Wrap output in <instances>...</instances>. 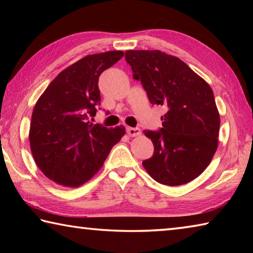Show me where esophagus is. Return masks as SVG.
<instances>
[{
    "instance_id": "34e87169",
    "label": "esophagus",
    "mask_w": 253,
    "mask_h": 253,
    "mask_svg": "<svg viewBox=\"0 0 253 253\" xmlns=\"http://www.w3.org/2000/svg\"><path fill=\"white\" fill-rule=\"evenodd\" d=\"M127 134L130 137H136L140 135V129L139 128H135V127H127Z\"/></svg>"
}]
</instances>
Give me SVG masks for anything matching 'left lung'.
<instances>
[{
	"mask_svg": "<svg viewBox=\"0 0 253 253\" xmlns=\"http://www.w3.org/2000/svg\"><path fill=\"white\" fill-rule=\"evenodd\" d=\"M126 61L153 105L168 107L161 130H145L153 156L144 169L164 185L193 181L211 163L219 142L220 115L211 87L185 62L160 50H128Z\"/></svg>",
	"mask_w": 253,
	"mask_h": 253,
	"instance_id": "1",
	"label": "left lung"
}]
</instances>
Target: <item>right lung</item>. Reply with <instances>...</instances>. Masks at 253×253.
I'll list each match as a JSON object with an SVG mask.
<instances>
[{"mask_svg": "<svg viewBox=\"0 0 253 253\" xmlns=\"http://www.w3.org/2000/svg\"><path fill=\"white\" fill-rule=\"evenodd\" d=\"M123 51L87 55L51 81L34 106L30 147L41 172L67 187L88 182L125 135V127L107 128L89 118L100 104L98 79L123 58Z\"/></svg>", "mask_w": 253, "mask_h": 253, "instance_id": "obj_1", "label": "right lung"}]
</instances>
